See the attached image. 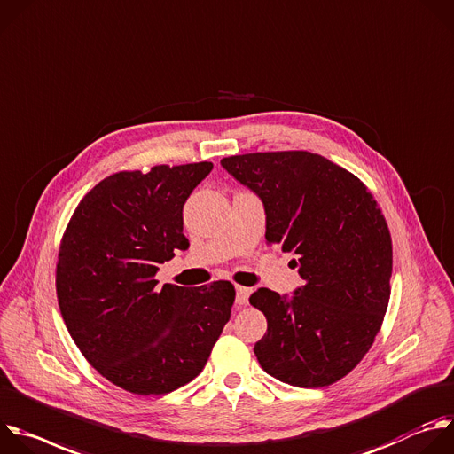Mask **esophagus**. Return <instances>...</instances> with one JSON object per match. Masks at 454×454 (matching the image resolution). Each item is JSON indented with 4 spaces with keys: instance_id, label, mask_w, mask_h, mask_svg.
I'll use <instances>...</instances> for the list:
<instances>
[{
    "instance_id": "obj_1",
    "label": "esophagus",
    "mask_w": 454,
    "mask_h": 454,
    "mask_svg": "<svg viewBox=\"0 0 454 454\" xmlns=\"http://www.w3.org/2000/svg\"><path fill=\"white\" fill-rule=\"evenodd\" d=\"M248 297H250V288H245V286L236 288V304L238 306H247Z\"/></svg>"
}]
</instances>
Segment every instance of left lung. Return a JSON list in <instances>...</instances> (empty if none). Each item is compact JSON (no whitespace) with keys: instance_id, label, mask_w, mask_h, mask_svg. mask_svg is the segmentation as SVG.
<instances>
[{"instance_id":"left-lung-1","label":"left lung","mask_w":454,"mask_h":454,"mask_svg":"<svg viewBox=\"0 0 454 454\" xmlns=\"http://www.w3.org/2000/svg\"><path fill=\"white\" fill-rule=\"evenodd\" d=\"M266 215V241L297 259L302 286L292 297L259 288L250 304L268 327L254 345L259 365L301 388L347 376L374 343L390 299L392 238L357 176L311 152L222 159Z\"/></svg>"}]
</instances>
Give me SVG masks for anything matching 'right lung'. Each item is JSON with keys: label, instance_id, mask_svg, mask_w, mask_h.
Listing matches in <instances>:
<instances>
[{"label": "right lung", "instance_id": "add662e5", "mask_svg": "<svg viewBox=\"0 0 454 454\" xmlns=\"http://www.w3.org/2000/svg\"><path fill=\"white\" fill-rule=\"evenodd\" d=\"M213 162L120 171L74 209L60 241L57 299L64 324L104 378L137 395L195 380L231 318L229 281L164 285L159 264L188 250L183 207Z\"/></svg>", "mask_w": 454, "mask_h": 454}]
</instances>
